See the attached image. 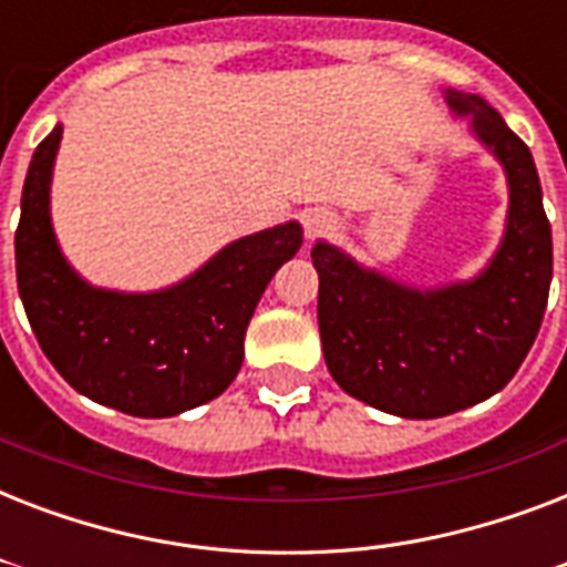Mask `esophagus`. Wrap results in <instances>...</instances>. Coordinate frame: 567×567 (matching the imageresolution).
Wrapping results in <instances>:
<instances>
[{"mask_svg":"<svg viewBox=\"0 0 567 567\" xmlns=\"http://www.w3.org/2000/svg\"><path fill=\"white\" fill-rule=\"evenodd\" d=\"M302 226H306V235L311 240L320 238V235H327L332 229V214L323 212V208H311V212L302 214Z\"/></svg>","mask_w":567,"mask_h":567,"instance_id":"obj_1","label":"esophagus"}]
</instances>
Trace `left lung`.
Listing matches in <instances>:
<instances>
[{
    "mask_svg": "<svg viewBox=\"0 0 567 567\" xmlns=\"http://www.w3.org/2000/svg\"><path fill=\"white\" fill-rule=\"evenodd\" d=\"M450 109L509 176V223L474 282L412 291L315 244L323 359L338 385L400 417H444L497 394L536 341L554 276L550 220L529 146L480 96L447 91Z\"/></svg>",
    "mask_w": 567,
    "mask_h": 567,
    "instance_id": "8db88e82",
    "label": "left lung"
}]
</instances>
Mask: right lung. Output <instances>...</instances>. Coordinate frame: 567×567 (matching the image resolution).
Segmentation results:
<instances>
[{
  "instance_id": "right-lung-1",
  "label": "right lung",
  "mask_w": 567,
  "mask_h": 567,
  "mask_svg": "<svg viewBox=\"0 0 567 567\" xmlns=\"http://www.w3.org/2000/svg\"><path fill=\"white\" fill-rule=\"evenodd\" d=\"M61 126L31 155L17 226V288L40 350L96 403L171 417L220 396L244 362V336L267 282L302 244L300 223L217 252L158 293H114L70 270L49 223V179Z\"/></svg>"
}]
</instances>
